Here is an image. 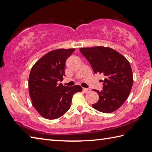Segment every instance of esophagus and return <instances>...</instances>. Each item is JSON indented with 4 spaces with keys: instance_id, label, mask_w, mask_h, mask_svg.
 Here are the masks:
<instances>
[{
    "instance_id": "esophagus-1",
    "label": "esophagus",
    "mask_w": 152,
    "mask_h": 152,
    "mask_svg": "<svg viewBox=\"0 0 152 152\" xmlns=\"http://www.w3.org/2000/svg\"><path fill=\"white\" fill-rule=\"evenodd\" d=\"M91 90H90L89 89H88V88H83V91L84 93H88Z\"/></svg>"
}]
</instances>
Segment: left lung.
<instances>
[{
  "label": "left lung",
  "mask_w": 152,
  "mask_h": 152,
  "mask_svg": "<svg viewBox=\"0 0 152 152\" xmlns=\"http://www.w3.org/2000/svg\"><path fill=\"white\" fill-rule=\"evenodd\" d=\"M80 52L91 64L95 74L104 76L99 99L93 108L99 112L115 111L127 100L133 86V72L130 63L117 51L109 47L95 46L80 48Z\"/></svg>",
  "instance_id": "left-lung-1"
}]
</instances>
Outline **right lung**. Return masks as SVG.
Listing matches in <instances>:
<instances>
[{"label": "right lung", "instance_id": "right-lung-1", "mask_svg": "<svg viewBox=\"0 0 152 152\" xmlns=\"http://www.w3.org/2000/svg\"><path fill=\"white\" fill-rule=\"evenodd\" d=\"M74 48L50 51L38 59L28 77V91L32 104L39 114L55 119L69 110L74 93L82 91L80 86L66 87L57 82L65 76V62Z\"/></svg>", "mask_w": 152, "mask_h": 152}]
</instances>
